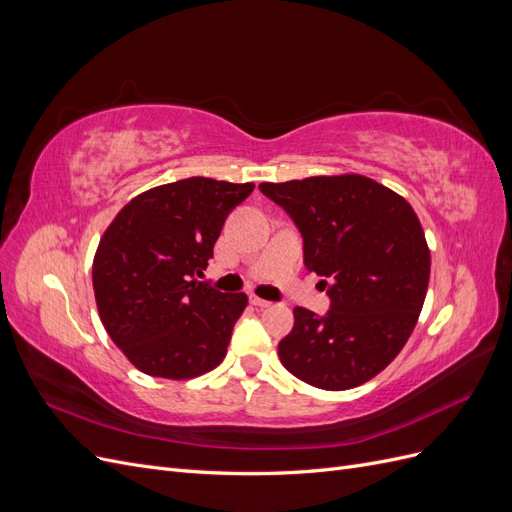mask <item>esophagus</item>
I'll use <instances>...</instances> for the list:
<instances>
[{"label": "esophagus", "mask_w": 512, "mask_h": 512, "mask_svg": "<svg viewBox=\"0 0 512 512\" xmlns=\"http://www.w3.org/2000/svg\"><path fill=\"white\" fill-rule=\"evenodd\" d=\"M250 303H252V305H256V307H260V309H265V307H271V303H269V301H265V299H260V297H252V299H250Z\"/></svg>", "instance_id": "34e87169"}]
</instances>
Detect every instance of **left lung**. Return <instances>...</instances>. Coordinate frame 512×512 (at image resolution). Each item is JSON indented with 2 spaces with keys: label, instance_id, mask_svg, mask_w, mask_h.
<instances>
[{
  "label": "left lung",
  "instance_id": "8db88e82",
  "mask_svg": "<svg viewBox=\"0 0 512 512\" xmlns=\"http://www.w3.org/2000/svg\"><path fill=\"white\" fill-rule=\"evenodd\" d=\"M260 190L299 226L305 267L331 297L327 316L294 307L282 365L324 391L378 376L406 346L429 286L425 232L404 196L363 175H322Z\"/></svg>",
  "mask_w": 512,
  "mask_h": 512
}]
</instances>
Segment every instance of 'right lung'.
Returning a JSON list of instances; mask_svg holds the SVG:
<instances>
[{"instance_id": "add662e5", "label": "right lung", "mask_w": 512, "mask_h": 512, "mask_svg": "<svg viewBox=\"0 0 512 512\" xmlns=\"http://www.w3.org/2000/svg\"><path fill=\"white\" fill-rule=\"evenodd\" d=\"M254 183L190 177L134 196L108 224L91 267L108 337L147 376L190 380L218 367L245 292L196 275L213 258L226 215Z\"/></svg>"}]
</instances>
